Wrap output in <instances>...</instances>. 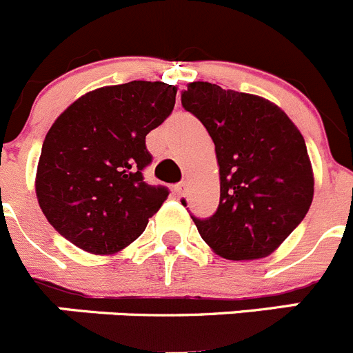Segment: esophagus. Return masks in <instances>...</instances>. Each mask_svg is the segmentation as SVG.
<instances>
[{
	"label": "esophagus",
	"mask_w": 353,
	"mask_h": 353,
	"mask_svg": "<svg viewBox=\"0 0 353 353\" xmlns=\"http://www.w3.org/2000/svg\"><path fill=\"white\" fill-rule=\"evenodd\" d=\"M185 191H187V183L185 182H180V183H176V185H174V194L179 196V198H182V196L185 194Z\"/></svg>",
	"instance_id": "esophagus-1"
}]
</instances>
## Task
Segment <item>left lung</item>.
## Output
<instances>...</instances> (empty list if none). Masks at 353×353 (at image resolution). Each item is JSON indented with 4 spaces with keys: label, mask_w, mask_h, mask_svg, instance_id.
<instances>
[{
    "label": "left lung",
    "mask_w": 353,
    "mask_h": 353,
    "mask_svg": "<svg viewBox=\"0 0 353 353\" xmlns=\"http://www.w3.org/2000/svg\"><path fill=\"white\" fill-rule=\"evenodd\" d=\"M182 105L210 134L219 164V207L207 219L191 215L199 235L226 260L269 256L313 201V168L301 130L263 97L205 81L187 84Z\"/></svg>",
    "instance_id": "8db88e82"
}]
</instances>
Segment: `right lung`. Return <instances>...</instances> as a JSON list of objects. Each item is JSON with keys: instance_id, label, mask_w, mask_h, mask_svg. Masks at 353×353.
Returning <instances> with one entry per match:
<instances>
[{"instance_id": "add662e5", "label": "right lung", "mask_w": 353, "mask_h": 353, "mask_svg": "<svg viewBox=\"0 0 353 353\" xmlns=\"http://www.w3.org/2000/svg\"><path fill=\"white\" fill-rule=\"evenodd\" d=\"M176 86L130 81L84 93L43 139L35 191L56 232L92 254H114L145 232L166 201L148 185L145 139L174 108Z\"/></svg>"}]
</instances>
